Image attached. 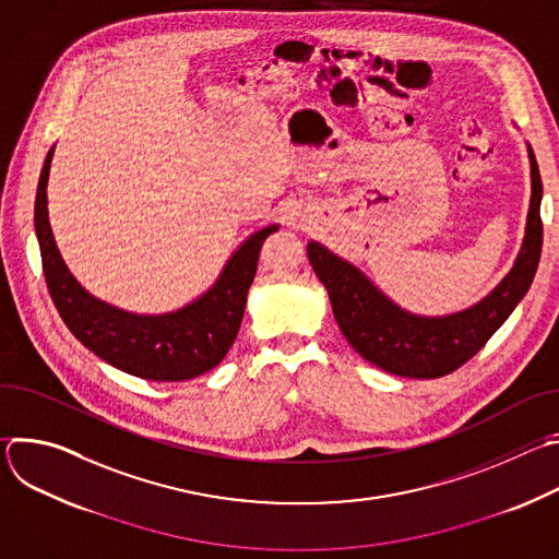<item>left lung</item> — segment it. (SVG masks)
<instances>
[{"instance_id":"obj_1","label":"left lung","mask_w":559,"mask_h":559,"mask_svg":"<svg viewBox=\"0 0 559 559\" xmlns=\"http://www.w3.org/2000/svg\"><path fill=\"white\" fill-rule=\"evenodd\" d=\"M531 203L522 248L509 274L475 305L420 316L395 305L356 265L309 241L307 257L330 294L332 311L347 343L371 365L405 378H440L462 367L502 328L528 292L542 254V179L531 145Z\"/></svg>"}]
</instances>
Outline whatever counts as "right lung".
Segmentation results:
<instances>
[{
    "mask_svg": "<svg viewBox=\"0 0 559 559\" xmlns=\"http://www.w3.org/2000/svg\"><path fill=\"white\" fill-rule=\"evenodd\" d=\"M55 145L41 168L35 197V231L52 302L74 338L108 365L145 380L181 382L214 369L243 321L265 238L278 223L250 234L227 259L216 283L197 300L168 313L119 309L82 287L63 263L48 221V175Z\"/></svg>",
    "mask_w": 559,
    "mask_h": 559,
    "instance_id": "obj_1",
    "label": "right lung"
}]
</instances>
